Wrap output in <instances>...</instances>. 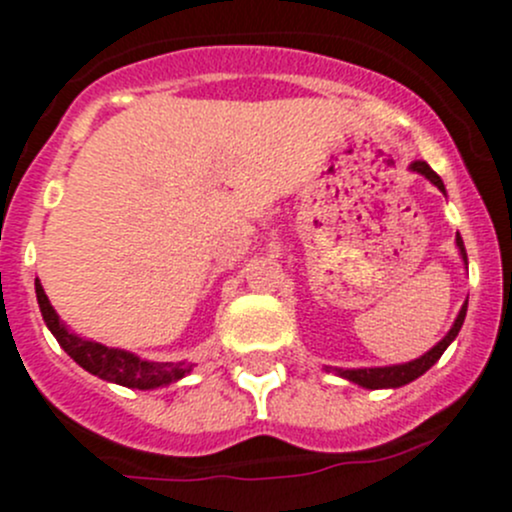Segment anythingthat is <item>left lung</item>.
Instances as JSON below:
<instances>
[{
    "mask_svg": "<svg viewBox=\"0 0 512 512\" xmlns=\"http://www.w3.org/2000/svg\"><path fill=\"white\" fill-rule=\"evenodd\" d=\"M411 170L426 175V178L431 180V183L436 185L438 190H441V193H446V188H443V180L438 178L436 173H433L431 165H428V163H423V160H416V163H411ZM456 245H458V250H461L463 262L468 265V255H466V247H463L461 235H456ZM466 309H468V302L461 307V312H458L456 322H453V327L448 329L446 337H443L441 342H438L436 347L431 349V352L418 356V359L409 361V364L374 366V369H337V374L342 376V379L354 381V384L364 386V389H399V386L409 384V381H414L421 374H426V371L431 369V366L436 364L438 359H441V354L446 352L448 344H451L453 339L458 337V332H461V327H463V319H466Z\"/></svg>",
    "mask_w": 512,
    "mask_h": 512,
    "instance_id": "obj_1",
    "label": "left lung"
}]
</instances>
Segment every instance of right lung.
Here are the masks:
<instances>
[{
  "label": "right lung",
  "mask_w": 512,
  "mask_h": 512,
  "mask_svg": "<svg viewBox=\"0 0 512 512\" xmlns=\"http://www.w3.org/2000/svg\"><path fill=\"white\" fill-rule=\"evenodd\" d=\"M36 302H39L46 327L61 344V349L98 379L128 386V389H158V386H168L183 379L193 369V364H185V361H178V364H173V361H146L131 352H123V349H111L91 342V339H81L79 334L69 332L66 324H61L59 314L51 307L39 280H36Z\"/></svg>",
  "instance_id": "obj_1"
}]
</instances>
